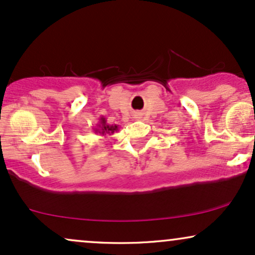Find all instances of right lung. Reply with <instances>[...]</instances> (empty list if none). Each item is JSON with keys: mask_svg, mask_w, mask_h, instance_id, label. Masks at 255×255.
<instances>
[{"mask_svg": "<svg viewBox=\"0 0 255 255\" xmlns=\"http://www.w3.org/2000/svg\"><path fill=\"white\" fill-rule=\"evenodd\" d=\"M119 129V125H109L107 122V119H105L104 116H101V118L98 119L97 126L93 128V131H95V133L102 134V135H107V134L113 135V134L118 133Z\"/></svg>", "mask_w": 255, "mask_h": 255, "instance_id": "add662e5", "label": "right lung"}]
</instances>
